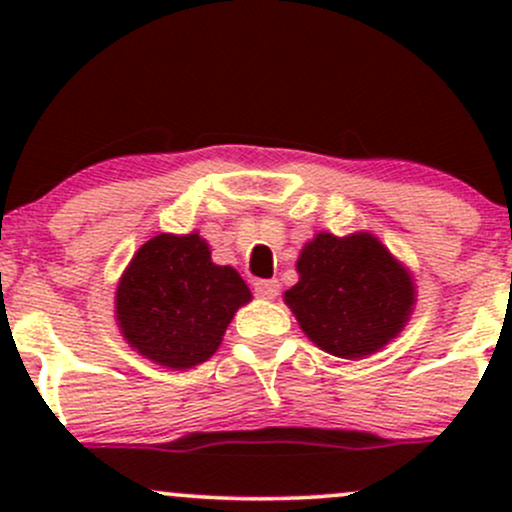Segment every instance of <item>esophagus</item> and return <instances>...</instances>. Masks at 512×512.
<instances>
[{"label": "esophagus", "instance_id": "esophagus-1", "mask_svg": "<svg viewBox=\"0 0 512 512\" xmlns=\"http://www.w3.org/2000/svg\"><path fill=\"white\" fill-rule=\"evenodd\" d=\"M255 293L264 301H274L279 296V281L276 279H267V281H257L255 284Z\"/></svg>", "mask_w": 512, "mask_h": 512}]
</instances>
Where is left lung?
<instances>
[{
  "instance_id": "left-lung-1",
  "label": "left lung",
  "mask_w": 512,
  "mask_h": 512,
  "mask_svg": "<svg viewBox=\"0 0 512 512\" xmlns=\"http://www.w3.org/2000/svg\"><path fill=\"white\" fill-rule=\"evenodd\" d=\"M296 272L284 303L305 337L332 356L375 354L414 313V276L368 231L344 238L320 231L303 245Z\"/></svg>"
}]
</instances>
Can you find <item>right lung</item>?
<instances>
[{
	"mask_svg": "<svg viewBox=\"0 0 512 512\" xmlns=\"http://www.w3.org/2000/svg\"><path fill=\"white\" fill-rule=\"evenodd\" d=\"M250 301L243 276L211 262L197 231L161 233L134 252L117 281L115 320L137 354L187 370L216 354L233 315Z\"/></svg>",
	"mask_w": 512,
	"mask_h": 512,
	"instance_id": "add662e5",
	"label": "right lung"
}]
</instances>
